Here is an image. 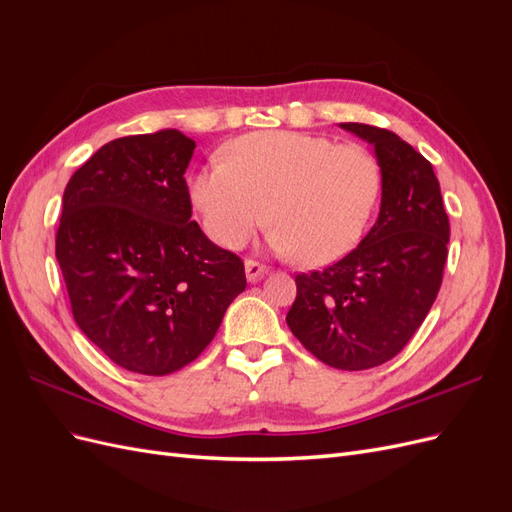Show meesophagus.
<instances>
[{"label": "esophagus", "instance_id": "34e87169", "mask_svg": "<svg viewBox=\"0 0 512 512\" xmlns=\"http://www.w3.org/2000/svg\"><path fill=\"white\" fill-rule=\"evenodd\" d=\"M265 273H267V267L265 265H260V262H256V260H245V277H247V282H258V280H262V277H265Z\"/></svg>", "mask_w": 512, "mask_h": 512}]
</instances>
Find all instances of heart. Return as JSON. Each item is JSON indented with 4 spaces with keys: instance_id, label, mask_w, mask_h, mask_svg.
I'll use <instances>...</instances> for the list:
<instances>
[{
    "instance_id": "b5f03b06",
    "label": "heart",
    "mask_w": 512,
    "mask_h": 512,
    "mask_svg": "<svg viewBox=\"0 0 512 512\" xmlns=\"http://www.w3.org/2000/svg\"><path fill=\"white\" fill-rule=\"evenodd\" d=\"M222 156L194 170L188 194L209 235L230 250L267 218L275 252L305 267L329 265L363 239L382 194L376 153L327 136L252 132Z\"/></svg>"
}]
</instances>
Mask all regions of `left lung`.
Instances as JSON below:
<instances>
[{"instance_id": "left-lung-1", "label": "left lung", "mask_w": 512, "mask_h": 512, "mask_svg": "<svg viewBox=\"0 0 512 512\" xmlns=\"http://www.w3.org/2000/svg\"><path fill=\"white\" fill-rule=\"evenodd\" d=\"M374 145L382 166L376 224L335 265L301 273L292 335L335 369L361 371L404 350L438 297L451 228L433 166L384 128L339 123Z\"/></svg>"}]
</instances>
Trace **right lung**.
I'll use <instances>...</instances> for the list:
<instances>
[{
  "instance_id": "1",
  "label": "right lung",
  "mask_w": 512,
  "mask_h": 512,
  "mask_svg": "<svg viewBox=\"0 0 512 512\" xmlns=\"http://www.w3.org/2000/svg\"><path fill=\"white\" fill-rule=\"evenodd\" d=\"M196 143L179 130L115 138L70 177L55 256L79 329L143 376L192 363L245 290L239 256L192 222Z\"/></svg>"
}]
</instances>
